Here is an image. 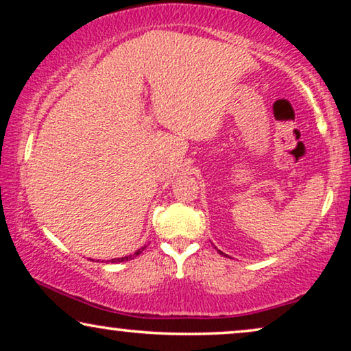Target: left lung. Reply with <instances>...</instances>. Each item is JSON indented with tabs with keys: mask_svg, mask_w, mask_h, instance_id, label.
I'll return each mask as SVG.
<instances>
[{
	"mask_svg": "<svg viewBox=\"0 0 351 351\" xmlns=\"http://www.w3.org/2000/svg\"><path fill=\"white\" fill-rule=\"evenodd\" d=\"M217 251H219V249H217ZM219 254H220V256H225V257H227V254H223L222 251H219Z\"/></svg>",
	"mask_w": 351,
	"mask_h": 351,
	"instance_id": "8db88e82",
	"label": "left lung"
}]
</instances>
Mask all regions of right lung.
<instances>
[{
	"mask_svg": "<svg viewBox=\"0 0 351 351\" xmlns=\"http://www.w3.org/2000/svg\"><path fill=\"white\" fill-rule=\"evenodd\" d=\"M143 249H145V246L143 247H141L138 249V251H136L134 254H131V256H124V257H118V258H112V261H108V262H112V263H119V262H126V261H131V258H134V257H137L138 254H142V251Z\"/></svg>",
	"mask_w": 351,
	"mask_h": 351,
	"instance_id": "1",
	"label": "right lung"
}]
</instances>
